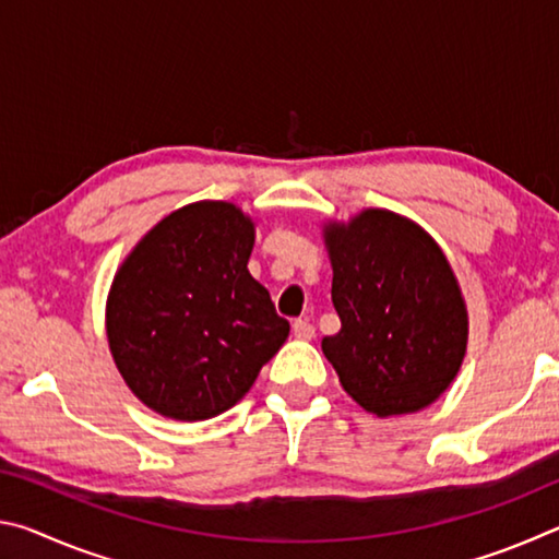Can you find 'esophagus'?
I'll list each match as a JSON object with an SVG mask.
<instances>
[{"label": "esophagus", "mask_w": 559, "mask_h": 559, "mask_svg": "<svg viewBox=\"0 0 559 559\" xmlns=\"http://www.w3.org/2000/svg\"><path fill=\"white\" fill-rule=\"evenodd\" d=\"M293 335H296L298 340H313L316 328L310 325L308 320H296V323H293Z\"/></svg>", "instance_id": "obj_1"}]
</instances>
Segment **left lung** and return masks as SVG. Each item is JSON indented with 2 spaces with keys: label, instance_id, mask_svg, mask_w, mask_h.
<instances>
[{
  "label": "left lung",
  "instance_id": "1",
  "mask_svg": "<svg viewBox=\"0 0 559 559\" xmlns=\"http://www.w3.org/2000/svg\"><path fill=\"white\" fill-rule=\"evenodd\" d=\"M337 335L323 337L345 392L377 416L409 414L447 392L466 355L468 318L437 241L414 222L367 210L325 226Z\"/></svg>",
  "mask_w": 559,
  "mask_h": 559
}]
</instances>
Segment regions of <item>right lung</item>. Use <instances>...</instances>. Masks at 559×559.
I'll return each mask as SVG.
<instances>
[{"mask_svg": "<svg viewBox=\"0 0 559 559\" xmlns=\"http://www.w3.org/2000/svg\"><path fill=\"white\" fill-rule=\"evenodd\" d=\"M253 224L229 202L165 216L122 263L108 343L132 394L157 414L202 421L257 382L290 325L251 276Z\"/></svg>", "mask_w": 559, "mask_h": 559, "instance_id": "right-lung-1", "label": "right lung"}]
</instances>
